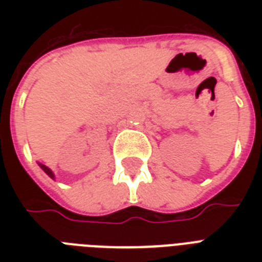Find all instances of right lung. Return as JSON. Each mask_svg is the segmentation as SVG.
<instances>
[{
	"label": "right lung",
	"mask_w": 262,
	"mask_h": 262,
	"mask_svg": "<svg viewBox=\"0 0 262 262\" xmlns=\"http://www.w3.org/2000/svg\"><path fill=\"white\" fill-rule=\"evenodd\" d=\"M38 164H39V167L42 168L43 171L46 172V174H47V175H49V177H50V178H51V179H55V175H54V172L51 171L50 168L47 167V166H45V164H42V163H38Z\"/></svg>",
	"instance_id": "right-lung-1"
}]
</instances>
